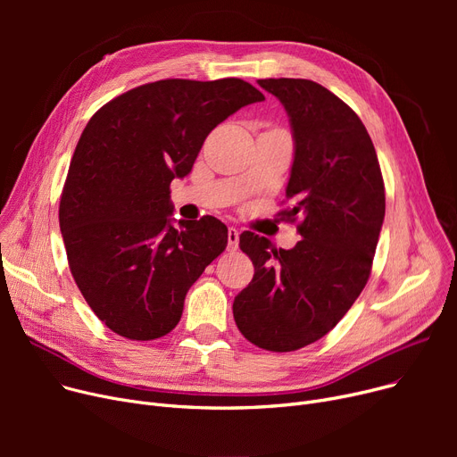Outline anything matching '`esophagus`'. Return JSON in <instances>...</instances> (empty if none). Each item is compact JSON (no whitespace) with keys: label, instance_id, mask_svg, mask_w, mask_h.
<instances>
[{"label":"esophagus","instance_id":"34e87169","mask_svg":"<svg viewBox=\"0 0 457 457\" xmlns=\"http://www.w3.org/2000/svg\"><path fill=\"white\" fill-rule=\"evenodd\" d=\"M238 248V229L237 228H229L228 229V250L235 252Z\"/></svg>","mask_w":457,"mask_h":457}]
</instances>
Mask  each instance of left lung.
<instances>
[{"label": "left lung", "mask_w": 457, "mask_h": 457, "mask_svg": "<svg viewBox=\"0 0 457 457\" xmlns=\"http://www.w3.org/2000/svg\"><path fill=\"white\" fill-rule=\"evenodd\" d=\"M289 114L295 161L285 196L302 241L278 250L241 235L253 279L235 296L237 328L255 346L293 352L322 339L365 289L386 216V187L370 135L333 92L309 79H259Z\"/></svg>", "instance_id": "1"}]
</instances>
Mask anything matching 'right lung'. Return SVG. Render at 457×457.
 I'll return each mask as SVG.
<instances>
[{"mask_svg":"<svg viewBox=\"0 0 457 457\" xmlns=\"http://www.w3.org/2000/svg\"><path fill=\"white\" fill-rule=\"evenodd\" d=\"M250 83L162 79L96 112L70 161L59 224L70 272L94 315L131 341L170 333L192 287L228 246L214 216L172 224L170 183L204 140L241 107L262 102Z\"/></svg>","mask_w":457,"mask_h":457,"instance_id":"obj_1","label":"right lung"}]
</instances>
